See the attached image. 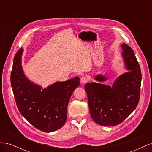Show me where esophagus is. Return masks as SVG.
Listing matches in <instances>:
<instances>
[{"mask_svg": "<svg viewBox=\"0 0 152 152\" xmlns=\"http://www.w3.org/2000/svg\"><path fill=\"white\" fill-rule=\"evenodd\" d=\"M87 81H88V79L86 77H82L80 79V82L82 84H85Z\"/></svg>", "mask_w": 152, "mask_h": 152, "instance_id": "esophagus-1", "label": "esophagus"}]
</instances>
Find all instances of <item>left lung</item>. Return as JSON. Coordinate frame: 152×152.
Segmentation results:
<instances>
[{"mask_svg": "<svg viewBox=\"0 0 152 152\" xmlns=\"http://www.w3.org/2000/svg\"><path fill=\"white\" fill-rule=\"evenodd\" d=\"M121 56L127 72L115 80L112 86L97 82L85 85L90 115L100 126H115L134 111L139 102L141 73L133 50L121 44ZM94 79L100 82L108 80L106 75L98 74Z\"/></svg>", "mask_w": 152, "mask_h": 152, "instance_id": "obj_1", "label": "left lung"}]
</instances>
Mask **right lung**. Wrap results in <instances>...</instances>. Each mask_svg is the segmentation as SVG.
Masks as SVG:
<instances>
[{
  "instance_id": "obj_1",
  "label": "right lung",
  "mask_w": 152,
  "mask_h": 152,
  "mask_svg": "<svg viewBox=\"0 0 152 152\" xmlns=\"http://www.w3.org/2000/svg\"><path fill=\"white\" fill-rule=\"evenodd\" d=\"M23 48L14 58L11 84L18 110L26 121L45 132L56 131L65 124L72 94L79 86V77L56 82L45 88L31 81L21 65Z\"/></svg>"
}]
</instances>
